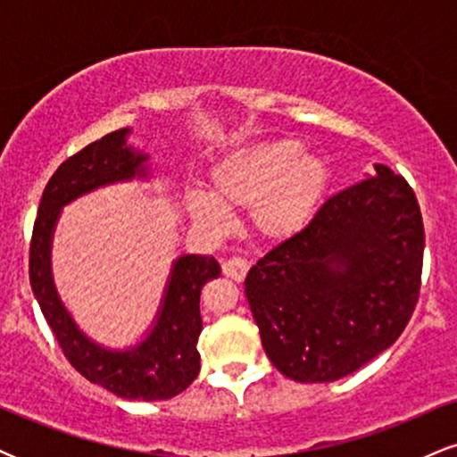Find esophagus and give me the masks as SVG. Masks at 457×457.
<instances>
[{
    "label": "esophagus",
    "instance_id": "34e87169",
    "mask_svg": "<svg viewBox=\"0 0 457 457\" xmlns=\"http://www.w3.org/2000/svg\"><path fill=\"white\" fill-rule=\"evenodd\" d=\"M221 269H223V275L229 277V279L243 281L246 277V272H249V262H246L245 258H228V260H223Z\"/></svg>",
    "mask_w": 457,
    "mask_h": 457
}]
</instances>
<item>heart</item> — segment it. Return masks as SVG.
<instances>
[{
  "instance_id": "obj_1",
  "label": "heart",
  "mask_w": 457,
  "mask_h": 457,
  "mask_svg": "<svg viewBox=\"0 0 457 457\" xmlns=\"http://www.w3.org/2000/svg\"><path fill=\"white\" fill-rule=\"evenodd\" d=\"M328 187V167L303 154L295 139H275L228 154L208 174V198L188 193V217L208 234H223V211H249L251 228L270 243L292 238L307 228Z\"/></svg>"
}]
</instances>
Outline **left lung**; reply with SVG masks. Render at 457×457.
Listing matches in <instances>:
<instances>
[{"label": "left lung", "instance_id": "8db88e82", "mask_svg": "<svg viewBox=\"0 0 457 457\" xmlns=\"http://www.w3.org/2000/svg\"><path fill=\"white\" fill-rule=\"evenodd\" d=\"M423 246L417 197L389 167L328 197L245 279L272 365L333 382L395 344L419 301Z\"/></svg>", "mask_w": 457, "mask_h": 457}]
</instances>
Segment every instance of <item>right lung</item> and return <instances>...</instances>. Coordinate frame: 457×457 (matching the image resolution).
<instances>
[{
  "instance_id": "add662e5",
  "label": "right lung",
  "mask_w": 457,
  "mask_h": 457,
  "mask_svg": "<svg viewBox=\"0 0 457 457\" xmlns=\"http://www.w3.org/2000/svg\"><path fill=\"white\" fill-rule=\"evenodd\" d=\"M127 135L129 129H120L86 145L62 162L46 182L31 232L29 283L62 353L79 374L124 400H170L199 374V295L208 281L221 275L219 262L212 255L178 258L154 328L124 353L90 342L68 316L51 279V236L62 206L98 187L145 176L148 156L129 148Z\"/></svg>"
}]
</instances>
